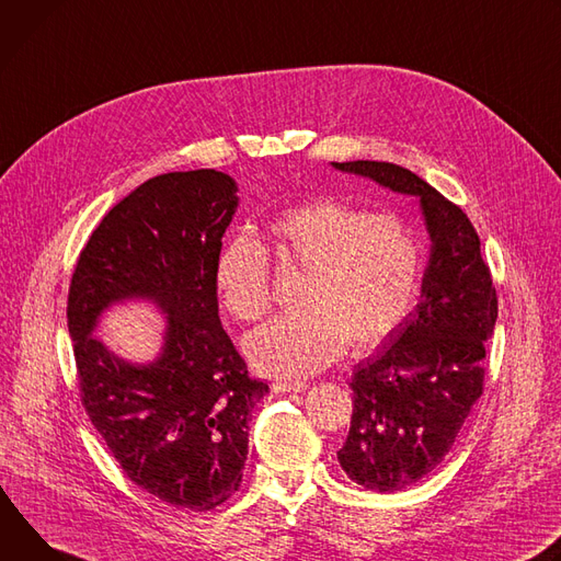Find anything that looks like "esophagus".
Instances as JSON below:
<instances>
[{"mask_svg": "<svg viewBox=\"0 0 561 561\" xmlns=\"http://www.w3.org/2000/svg\"><path fill=\"white\" fill-rule=\"evenodd\" d=\"M274 390H276V392H283V394L305 392V390H307V383H300V381H276V383H274Z\"/></svg>", "mask_w": 561, "mask_h": 561, "instance_id": "34e87169", "label": "esophagus"}]
</instances>
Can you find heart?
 I'll list each match as a JSON object with an SVG mask.
<instances>
[{
    "mask_svg": "<svg viewBox=\"0 0 561 561\" xmlns=\"http://www.w3.org/2000/svg\"><path fill=\"white\" fill-rule=\"evenodd\" d=\"M270 236L280 263L302 278L300 307L244 339L261 375L312 377L345 345L352 354L379 347L408 317L423 274V242L408 220L317 198L274 218ZM216 287L236 319H261L272 305L265 247L249 236L231 238L216 261Z\"/></svg>",
    "mask_w": 561,
    "mask_h": 561,
    "instance_id": "b5f03b06",
    "label": "heart"
}]
</instances>
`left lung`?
Instances as JSON below:
<instances>
[{
    "label": "left lung",
    "mask_w": 561,
    "mask_h": 561,
    "mask_svg": "<svg viewBox=\"0 0 561 561\" xmlns=\"http://www.w3.org/2000/svg\"><path fill=\"white\" fill-rule=\"evenodd\" d=\"M332 164L416 196L432 240L416 307L379 352L352 371L350 434L336 453L352 481L394 492L446 459L481 397L496 291L479 236L461 207L392 162Z\"/></svg>",
    "instance_id": "left-lung-1"
}]
</instances>
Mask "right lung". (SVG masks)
<instances>
[{
    "label": "right lung",
    "instance_id": "1",
    "mask_svg": "<svg viewBox=\"0 0 561 561\" xmlns=\"http://www.w3.org/2000/svg\"><path fill=\"white\" fill-rule=\"evenodd\" d=\"M236 192L216 169L142 182L91 233L67 305L80 397L100 437L136 485L196 513L238 490L249 414L270 392L218 319L216 261ZM129 297L168 317L151 364L124 362L92 334L103 309Z\"/></svg>",
    "mask_w": 561,
    "mask_h": 561
}]
</instances>
